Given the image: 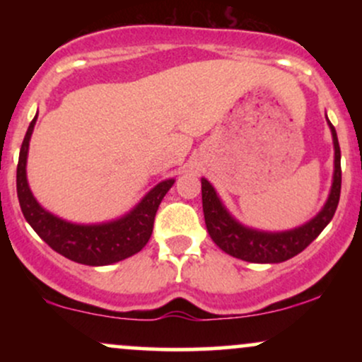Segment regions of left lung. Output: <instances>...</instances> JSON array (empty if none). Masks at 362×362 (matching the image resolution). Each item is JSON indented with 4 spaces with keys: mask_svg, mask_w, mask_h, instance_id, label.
Segmentation results:
<instances>
[{
    "mask_svg": "<svg viewBox=\"0 0 362 362\" xmlns=\"http://www.w3.org/2000/svg\"><path fill=\"white\" fill-rule=\"evenodd\" d=\"M330 127L332 141H334V177L328 197L317 216L306 221L301 226L286 231H264L257 228L245 226L240 223L223 201L207 178L202 177V211H204L206 228L211 240L235 259L253 262V264H279V262L293 259L294 255L305 250L323 228L334 218L340 199V184H342V172H340V146L337 132L327 117Z\"/></svg>",
    "mask_w": 362,
    "mask_h": 362,
    "instance_id": "1",
    "label": "left lung"
}]
</instances>
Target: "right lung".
<instances>
[{
	"label": "right lung",
	"instance_id": "obj_1",
	"mask_svg": "<svg viewBox=\"0 0 362 362\" xmlns=\"http://www.w3.org/2000/svg\"><path fill=\"white\" fill-rule=\"evenodd\" d=\"M37 115L30 122L20 148L16 167V194L27 223L52 250L83 265H110L141 252L153 233V221L161 199L175 184L167 178L153 187L129 213L105 223H71L52 214L32 194L27 180V158Z\"/></svg>",
	"mask_w": 362,
	"mask_h": 362
}]
</instances>
